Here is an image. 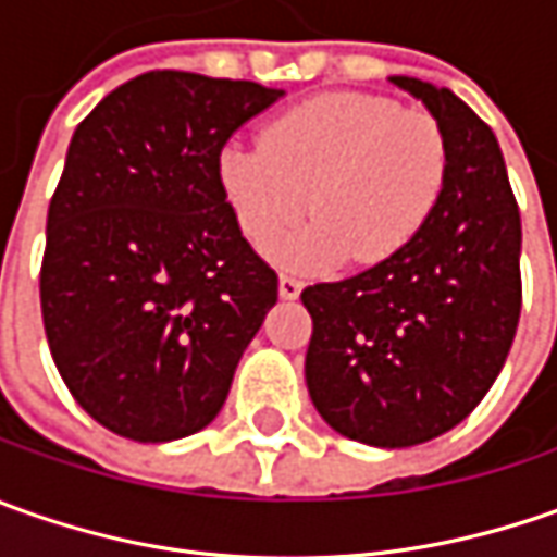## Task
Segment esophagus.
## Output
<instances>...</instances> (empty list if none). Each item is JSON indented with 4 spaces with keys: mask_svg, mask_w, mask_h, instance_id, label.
<instances>
[{
    "mask_svg": "<svg viewBox=\"0 0 557 557\" xmlns=\"http://www.w3.org/2000/svg\"><path fill=\"white\" fill-rule=\"evenodd\" d=\"M300 290H304V282H300V278H294V275H282V278H278V294H282L285 300H297Z\"/></svg>",
    "mask_w": 557,
    "mask_h": 557,
    "instance_id": "1",
    "label": "esophagus"
}]
</instances>
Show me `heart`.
<instances>
[{"instance_id": "1", "label": "heart", "mask_w": 557, "mask_h": 557, "mask_svg": "<svg viewBox=\"0 0 557 557\" xmlns=\"http://www.w3.org/2000/svg\"><path fill=\"white\" fill-rule=\"evenodd\" d=\"M216 176L250 245L278 263L325 269L384 263L416 242L449 180V139L434 114L372 92H325L288 108L263 141H232Z\"/></svg>"}]
</instances>
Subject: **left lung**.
<instances>
[{
  "label": "left lung",
  "instance_id": "obj_1",
  "mask_svg": "<svg viewBox=\"0 0 557 557\" xmlns=\"http://www.w3.org/2000/svg\"><path fill=\"white\" fill-rule=\"evenodd\" d=\"M449 139L437 213L403 253L304 288L307 387L344 437L403 449L474 412L521 319V213L493 129L459 96L391 76Z\"/></svg>",
  "mask_w": 557,
  "mask_h": 557
}]
</instances>
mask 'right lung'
I'll return each mask as SVG.
<instances>
[{
	"mask_svg": "<svg viewBox=\"0 0 557 557\" xmlns=\"http://www.w3.org/2000/svg\"><path fill=\"white\" fill-rule=\"evenodd\" d=\"M282 96L148 71L76 126L49 203L39 304L71 396L120 437L166 443L207 428L278 300L216 161Z\"/></svg>",
	"mask_w": 557,
	"mask_h": 557,
	"instance_id": "obj_1",
	"label": "right lung"
}]
</instances>
